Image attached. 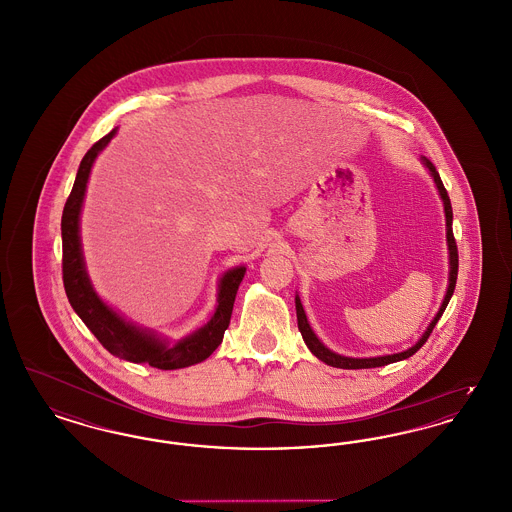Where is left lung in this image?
I'll return each instance as SVG.
<instances>
[{
	"label": "left lung",
	"instance_id": "8db88e82",
	"mask_svg": "<svg viewBox=\"0 0 512 512\" xmlns=\"http://www.w3.org/2000/svg\"><path fill=\"white\" fill-rule=\"evenodd\" d=\"M422 161H424V165L430 169L432 176H434V180H436L439 195H441L443 205H445V219H447V244H449L451 272H449V288H447V295H445V299H443V303H441V309H439V313L436 315V318L432 320V324L428 326L426 334H424V336L418 340V343L413 345L411 349H407V351H403V353H395V355H386V357L351 359V357H341V355L332 353L328 347H324V345L318 341L317 336H315V332L311 330V326H309V322H307V317H305V311H303V305H301L299 297H295L297 328H299V332H301L303 340L307 343V347L313 351V355H317L318 359H320L322 363H326V365L336 366V368H376V366L390 365V363H397V361L409 359V357L414 355V353H416V351L426 343V340L430 338V334H432L434 326L438 324V320L441 318V315H443V311H445V307H447V303H449L451 295L455 292L457 274H459V251H457V242H455V236H453V209H451V201H449V195H447V190H445V186H443V182H441V178H439V172L436 171L434 163H432L430 159H426V157H422Z\"/></svg>",
	"mask_w": 512,
	"mask_h": 512
}]
</instances>
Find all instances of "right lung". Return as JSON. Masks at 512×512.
<instances>
[{
  "mask_svg": "<svg viewBox=\"0 0 512 512\" xmlns=\"http://www.w3.org/2000/svg\"><path fill=\"white\" fill-rule=\"evenodd\" d=\"M117 130H111L94 146L88 149L80 167L76 172L71 195L67 197L63 217H61V236H63V284L73 305L76 315L84 320L90 332L98 338L99 343L115 357L130 361V363H147L159 370H176L184 366L205 361L222 341L224 330L230 324L234 299L242 284L245 268H234L226 272L220 280L219 305L213 318L199 328L195 334L186 340L178 341L176 345H165L155 336L144 330L124 322L117 313H113L90 286L88 274L84 270L82 251H80V236H78V219L82 209V199L86 192V182L92 171V165L99 151L111 142Z\"/></svg>",
  "mask_w": 512,
  "mask_h": 512,
  "instance_id": "add662e5",
  "label": "right lung"
}]
</instances>
